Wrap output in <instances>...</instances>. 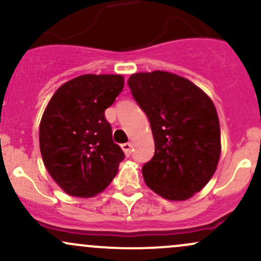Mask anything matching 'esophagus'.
I'll return each instance as SVG.
<instances>
[{
    "label": "esophagus",
    "instance_id": "esophagus-1",
    "mask_svg": "<svg viewBox=\"0 0 261 261\" xmlns=\"http://www.w3.org/2000/svg\"><path fill=\"white\" fill-rule=\"evenodd\" d=\"M121 148H122V151L125 152V154L130 155L131 154V148H133V146H131L130 142H126V143H124V145H121Z\"/></svg>",
    "mask_w": 261,
    "mask_h": 261
}]
</instances>
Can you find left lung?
Returning a JSON list of instances; mask_svg holds the SVG:
<instances>
[{"instance_id":"obj_1","label":"left lung","mask_w":261,"mask_h":261,"mask_svg":"<svg viewBox=\"0 0 261 261\" xmlns=\"http://www.w3.org/2000/svg\"><path fill=\"white\" fill-rule=\"evenodd\" d=\"M127 85L154 139V155L142 167L143 180L164 199H190L210 181L220 161L216 108L193 82L166 71L134 73Z\"/></svg>"}]
</instances>
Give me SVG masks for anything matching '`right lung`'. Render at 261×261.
Wrapping results in <instances>:
<instances>
[{"label": "right lung", "instance_id": "add662e5", "mask_svg": "<svg viewBox=\"0 0 261 261\" xmlns=\"http://www.w3.org/2000/svg\"><path fill=\"white\" fill-rule=\"evenodd\" d=\"M124 88L121 74H82L53 95L39 127L43 162L66 194L91 197L106 189L125 154L106 112Z\"/></svg>", "mask_w": 261, "mask_h": 261}]
</instances>
